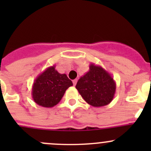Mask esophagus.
Wrapping results in <instances>:
<instances>
[{"label":"esophagus","mask_w":151,"mask_h":151,"mask_svg":"<svg viewBox=\"0 0 151 151\" xmlns=\"http://www.w3.org/2000/svg\"><path fill=\"white\" fill-rule=\"evenodd\" d=\"M77 79H75V80H73V84H74V86H75L76 84H77Z\"/></svg>","instance_id":"esophagus-1"}]
</instances>
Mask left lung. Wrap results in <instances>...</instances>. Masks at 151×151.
Returning <instances> with one entry per match:
<instances>
[{
  "instance_id": "1",
  "label": "left lung",
  "mask_w": 151,
  "mask_h": 151,
  "mask_svg": "<svg viewBox=\"0 0 151 151\" xmlns=\"http://www.w3.org/2000/svg\"><path fill=\"white\" fill-rule=\"evenodd\" d=\"M76 88L88 104L99 107L106 106L112 101L116 83L107 71L91 63L89 71L80 77Z\"/></svg>"
}]
</instances>
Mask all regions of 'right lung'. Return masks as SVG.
<instances>
[{
  "mask_svg": "<svg viewBox=\"0 0 151 151\" xmlns=\"http://www.w3.org/2000/svg\"><path fill=\"white\" fill-rule=\"evenodd\" d=\"M66 74H60L55 65L48 67L34 80L31 95L34 102L44 107H52L58 104L65 92L72 86Z\"/></svg>",
  "mask_w": 151,
  "mask_h": 151,
  "instance_id": "1",
  "label": "right lung"
}]
</instances>
